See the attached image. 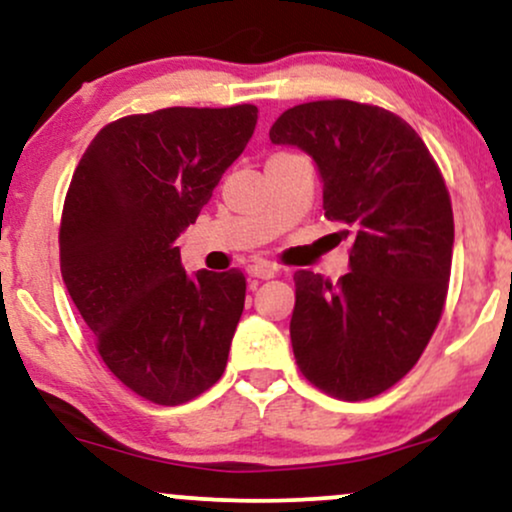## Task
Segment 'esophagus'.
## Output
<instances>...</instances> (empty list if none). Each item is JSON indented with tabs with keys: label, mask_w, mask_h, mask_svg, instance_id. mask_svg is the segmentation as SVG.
<instances>
[{
	"label": "esophagus",
	"mask_w": 512,
	"mask_h": 512,
	"mask_svg": "<svg viewBox=\"0 0 512 512\" xmlns=\"http://www.w3.org/2000/svg\"><path fill=\"white\" fill-rule=\"evenodd\" d=\"M248 274L255 276V279H272V276L276 274V267L267 262H255L248 267Z\"/></svg>",
	"instance_id": "1"
}]
</instances>
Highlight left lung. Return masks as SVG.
Segmentation results:
<instances>
[{
	"label": "left lung",
	"instance_id": "left-lung-1",
	"mask_svg": "<svg viewBox=\"0 0 512 512\" xmlns=\"http://www.w3.org/2000/svg\"><path fill=\"white\" fill-rule=\"evenodd\" d=\"M269 139L313 158L325 216L354 238L337 284L293 274L298 368L346 402L380 395L416 366L443 315L455 240L443 175L419 134L378 105H296Z\"/></svg>",
	"mask_w": 512,
	"mask_h": 512
}]
</instances>
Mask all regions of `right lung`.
Returning <instances> with one entry per match:
<instances>
[{
	"instance_id": "obj_1",
	"label": "right lung",
	"mask_w": 512,
	"mask_h": 512,
	"mask_svg": "<svg viewBox=\"0 0 512 512\" xmlns=\"http://www.w3.org/2000/svg\"><path fill=\"white\" fill-rule=\"evenodd\" d=\"M255 125L248 103L127 115L96 134L74 170L60 226L64 286L110 373L154 404L190 402L226 370L245 276H190L175 240Z\"/></svg>"
}]
</instances>
